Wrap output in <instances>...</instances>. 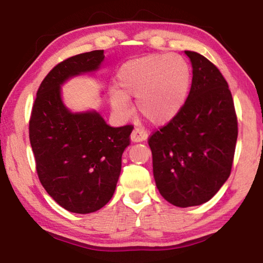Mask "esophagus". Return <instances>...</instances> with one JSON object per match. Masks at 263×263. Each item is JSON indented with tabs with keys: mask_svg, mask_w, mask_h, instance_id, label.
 <instances>
[{
	"mask_svg": "<svg viewBox=\"0 0 263 263\" xmlns=\"http://www.w3.org/2000/svg\"><path fill=\"white\" fill-rule=\"evenodd\" d=\"M148 138V135L145 134L144 131L141 128H135L131 134V141L134 143H139V142H144Z\"/></svg>",
	"mask_w": 263,
	"mask_h": 263,
	"instance_id": "1",
	"label": "esophagus"
}]
</instances>
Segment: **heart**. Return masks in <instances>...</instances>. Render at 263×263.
<instances>
[{
	"label": "heart",
	"instance_id": "b5f03b06",
	"mask_svg": "<svg viewBox=\"0 0 263 263\" xmlns=\"http://www.w3.org/2000/svg\"><path fill=\"white\" fill-rule=\"evenodd\" d=\"M118 91L110 93L111 109L119 118L131 114L128 99L150 124L174 120L186 103L191 87L190 66L179 55L150 54L125 62L115 76Z\"/></svg>",
	"mask_w": 263,
	"mask_h": 263
}]
</instances>
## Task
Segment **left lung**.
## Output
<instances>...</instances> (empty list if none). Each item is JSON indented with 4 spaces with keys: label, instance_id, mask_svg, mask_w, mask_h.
<instances>
[{
    "label": "left lung",
    "instance_id": "1",
    "mask_svg": "<svg viewBox=\"0 0 263 263\" xmlns=\"http://www.w3.org/2000/svg\"><path fill=\"white\" fill-rule=\"evenodd\" d=\"M190 93L179 115L149 138L153 172L162 197L180 208L208 202L229 179L238 136L232 95L208 59L185 50Z\"/></svg>",
    "mask_w": 263,
    "mask_h": 263
}]
</instances>
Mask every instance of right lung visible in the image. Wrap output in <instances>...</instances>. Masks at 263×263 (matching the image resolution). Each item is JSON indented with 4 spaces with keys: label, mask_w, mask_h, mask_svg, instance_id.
Returning a JSON list of instances; mask_svg holds the SVG:
<instances>
[{
    "label": "right lung",
    "mask_w": 263,
    "mask_h": 263,
    "mask_svg": "<svg viewBox=\"0 0 263 263\" xmlns=\"http://www.w3.org/2000/svg\"><path fill=\"white\" fill-rule=\"evenodd\" d=\"M103 50L84 52L56 65L37 91L30 143L42 185L66 211L89 214L113 197L131 125L111 127L95 109L72 111L61 87L74 77L93 74Z\"/></svg>",
    "instance_id": "1"
}]
</instances>
